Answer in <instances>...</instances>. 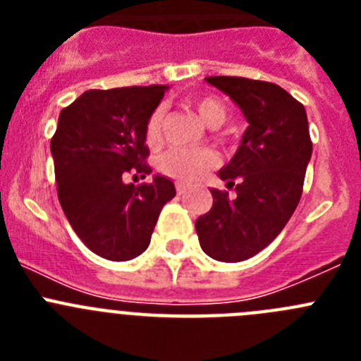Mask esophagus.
<instances>
[{
    "label": "esophagus",
    "mask_w": 361,
    "mask_h": 361,
    "mask_svg": "<svg viewBox=\"0 0 361 361\" xmlns=\"http://www.w3.org/2000/svg\"><path fill=\"white\" fill-rule=\"evenodd\" d=\"M177 195H184V193H186L188 191V186L186 184H183V183H177Z\"/></svg>",
    "instance_id": "1"
}]
</instances>
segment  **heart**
Masks as SVG:
<instances>
[{"mask_svg": "<svg viewBox=\"0 0 361 361\" xmlns=\"http://www.w3.org/2000/svg\"><path fill=\"white\" fill-rule=\"evenodd\" d=\"M190 106L197 111L204 124L209 128H219L228 119V106L216 97L197 99ZM162 119L164 110L157 108L149 116L146 124V142L152 148L161 145L162 139ZM216 164V155L208 148H171L159 157V170L180 183H193L202 177L208 170Z\"/></svg>", "mask_w": 361, "mask_h": 361, "instance_id": "obj_1", "label": "heart"}]
</instances>
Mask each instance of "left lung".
Instances as JSON below:
<instances>
[{
	"instance_id": "1",
	"label": "left lung",
	"mask_w": 361,
	"mask_h": 361,
	"mask_svg": "<svg viewBox=\"0 0 361 361\" xmlns=\"http://www.w3.org/2000/svg\"><path fill=\"white\" fill-rule=\"evenodd\" d=\"M247 121L231 161L219 171L237 197L212 190L213 208L195 222L202 251L240 262L279 237L302 197L312 142L304 104L279 85L245 78H206Z\"/></svg>"
}]
</instances>
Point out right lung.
I'll return each mask as SVG.
<instances>
[{"mask_svg":"<svg viewBox=\"0 0 361 361\" xmlns=\"http://www.w3.org/2000/svg\"><path fill=\"white\" fill-rule=\"evenodd\" d=\"M166 85L88 90L63 108L50 141L57 197L73 231L99 257L124 262L145 253L159 213L175 197L168 177L124 183L152 173L146 124Z\"/></svg>","mask_w":361,"mask_h":361,"instance_id":"right-lung-1","label":"right lung"}]
</instances>
